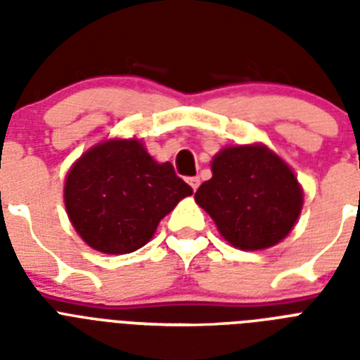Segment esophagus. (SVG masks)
Here are the masks:
<instances>
[{
	"label": "esophagus",
	"instance_id": "1",
	"mask_svg": "<svg viewBox=\"0 0 360 360\" xmlns=\"http://www.w3.org/2000/svg\"><path fill=\"white\" fill-rule=\"evenodd\" d=\"M188 185L192 186V191H196L198 186H200V177H191V179H188Z\"/></svg>",
	"mask_w": 360,
	"mask_h": 360
}]
</instances>
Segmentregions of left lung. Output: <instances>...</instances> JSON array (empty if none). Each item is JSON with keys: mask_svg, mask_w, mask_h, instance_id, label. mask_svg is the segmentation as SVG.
I'll use <instances>...</instances> for the list:
<instances>
[{"mask_svg": "<svg viewBox=\"0 0 360 360\" xmlns=\"http://www.w3.org/2000/svg\"><path fill=\"white\" fill-rule=\"evenodd\" d=\"M211 172L194 200L231 246L265 250L290 236L304 194L295 172L273 149L226 146L211 160Z\"/></svg>", "mask_w": 360, "mask_h": 360, "instance_id": "left-lung-1", "label": "left lung"}]
</instances>
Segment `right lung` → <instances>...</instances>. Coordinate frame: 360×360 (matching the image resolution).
Wrapping results in <instances>:
<instances>
[{"mask_svg": "<svg viewBox=\"0 0 360 360\" xmlns=\"http://www.w3.org/2000/svg\"><path fill=\"white\" fill-rule=\"evenodd\" d=\"M191 194L174 166L155 160L138 138H108L89 147L63 186L70 224L103 254H130L147 245L158 222Z\"/></svg>", "mask_w": 360, "mask_h": 360, "instance_id": "1", "label": "right lung"}]
</instances>
